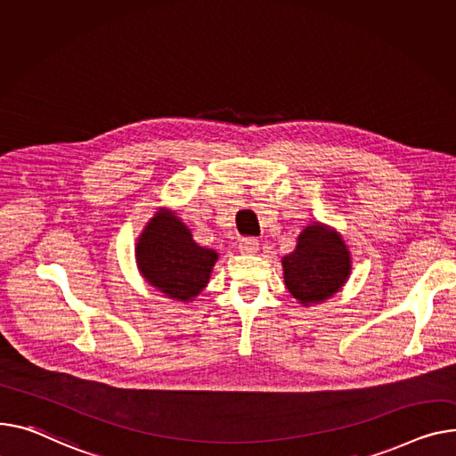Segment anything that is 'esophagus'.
Wrapping results in <instances>:
<instances>
[{
	"label": "esophagus",
	"instance_id": "esophagus-1",
	"mask_svg": "<svg viewBox=\"0 0 456 456\" xmlns=\"http://www.w3.org/2000/svg\"><path fill=\"white\" fill-rule=\"evenodd\" d=\"M258 240L255 238V236H246V238H241L240 240V251L241 253H248V255H253V253H256L258 251Z\"/></svg>",
	"mask_w": 456,
	"mask_h": 456
}]
</instances>
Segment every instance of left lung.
<instances>
[{
    "label": "left lung",
    "instance_id": "left-lung-1",
    "mask_svg": "<svg viewBox=\"0 0 456 456\" xmlns=\"http://www.w3.org/2000/svg\"><path fill=\"white\" fill-rule=\"evenodd\" d=\"M284 281L300 305L326 300L350 275V255L339 234L312 225L298 236L297 249L282 258Z\"/></svg>",
    "mask_w": 456,
    "mask_h": 456
}]
</instances>
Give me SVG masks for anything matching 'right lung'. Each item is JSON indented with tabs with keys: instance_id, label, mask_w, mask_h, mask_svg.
<instances>
[{
	"instance_id": "add662e5",
	"label": "right lung",
	"mask_w": 456,
	"mask_h": 456,
	"mask_svg": "<svg viewBox=\"0 0 456 456\" xmlns=\"http://www.w3.org/2000/svg\"><path fill=\"white\" fill-rule=\"evenodd\" d=\"M137 264L142 277L172 298L191 300L207 286L218 255L200 248L191 229L174 212H158L137 244Z\"/></svg>"
}]
</instances>
